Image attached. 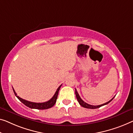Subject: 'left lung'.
Listing matches in <instances>:
<instances>
[{"label": "left lung", "mask_w": 133, "mask_h": 133, "mask_svg": "<svg viewBox=\"0 0 133 133\" xmlns=\"http://www.w3.org/2000/svg\"><path fill=\"white\" fill-rule=\"evenodd\" d=\"M75 94H76V98L78 101L79 104H80L81 106H82L83 108H87V109H97V108H100L101 106H104V105H106V104H108V103H109L111 101H112L115 97H113L110 100H109L108 102L105 103H104V104H100V105H97V106H93V105H91V104H89L88 103H87L84 102V101H83L82 99H81V98L80 97V96H79V95L78 94V92H77L76 89H75Z\"/></svg>", "instance_id": "1"}]
</instances>
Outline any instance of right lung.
<instances>
[{
    "instance_id": "obj_1",
    "label": "right lung",
    "mask_w": 133,
    "mask_h": 133,
    "mask_svg": "<svg viewBox=\"0 0 133 133\" xmlns=\"http://www.w3.org/2000/svg\"><path fill=\"white\" fill-rule=\"evenodd\" d=\"M61 85L57 88V90L55 92V94L54 95V96L51 98L50 100L48 101V102H43V103H34V102H29V101L24 100V99L21 98L19 97V96H17V93L15 92L14 89H13L15 95L16 97L19 99V100L23 103L25 105V106L29 107V108H31V109H40V110H43V109H47L51 108L54 106V105L56 103L57 99V96H58V91L60 90Z\"/></svg>"
}]
</instances>
